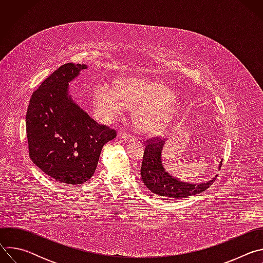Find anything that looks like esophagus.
I'll return each mask as SVG.
<instances>
[{
	"instance_id": "34e87169",
	"label": "esophagus",
	"mask_w": 263,
	"mask_h": 263,
	"mask_svg": "<svg viewBox=\"0 0 263 263\" xmlns=\"http://www.w3.org/2000/svg\"><path fill=\"white\" fill-rule=\"evenodd\" d=\"M118 138L119 139H122L124 141H131L132 140V137L126 133H123V132H119L118 134Z\"/></svg>"
}]
</instances>
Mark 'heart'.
Returning a JSON list of instances; mask_svg holds the SVG:
<instances>
[{
    "label": "heart",
    "instance_id": "heart-1",
    "mask_svg": "<svg viewBox=\"0 0 263 263\" xmlns=\"http://www.w3.org/2000/svg\"><path fill=\"white\" fill-rule=\"evenodd\" d=\"M130 107H136L134 122L146 134L162 131L180 110L174 92L156 81L129 78L119 87L101 83L93 91L95 115L103 124L112 123Z\"/></svg>",
    "mask_w": 263,
    "mask_h": 263
}]
</instances>
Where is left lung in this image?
Instances as JSON below:
<instances>
[{
  "label": "left lung",
  "instance_id": "left-lung-1",
  "mask_svg": "<svg viewBox=\"0 0 263 263\" xmlns=\"http://www.w3.org/2000/svg\"><path fill=\"white\" fill-rule=\"evenodd\" d=\"M165 142V139H149L145 145L140 174L146 189L155 196L166 200L192 197L206 191L217 175L211 180L202 183L184 182L172 176L162 163V149ZM220 165L221 162L218 165V170Z\"/></svg>",
  "mask_w": 263,
  "mask_h": 263
}]
</instances>
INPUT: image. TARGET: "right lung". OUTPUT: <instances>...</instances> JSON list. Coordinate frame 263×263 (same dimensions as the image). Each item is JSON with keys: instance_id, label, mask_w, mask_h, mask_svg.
Returning <instances> with one entry per match:
<instances>
[{"instance_id": "1", "label": "right lung", "mask_w": 263, "mask_h": 263, "mask_svg": "<svg viewBox=\"0 0 263 263\" xmlns=\"http://www.w3.org/2000/svg\"><path fill=\"white\" fill-rule=\"evenodd\" d=\"M85 68L86 64L61 65L33 92L26 115L31 160L65 185L89 180L104 144L117 136L96 123L69 93V83Z\"/></svg>"}]
</instances>
